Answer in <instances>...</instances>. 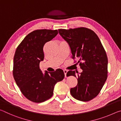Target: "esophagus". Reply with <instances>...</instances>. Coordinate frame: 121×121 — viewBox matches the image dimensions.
<instances>
[{"label":"esophagus","mask_w":121,"mask_h":121,"mask_svg":"<svg viewBox=\"0 0 121 121\" xmlns=\"http://www.w3.org/2000/svg\"><path fill=\"white\" fill-rule=\"evenodd\" d=\"M63 71H64V74H65V77H66V73H67V72H68V71H67L66 70H63Z\"/></svg>","instance_id":"obj_1"}]
</instances>
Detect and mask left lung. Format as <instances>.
<instances>
[{
	"label": "left lung",
	"mask_w": 121,
	"mask_h": 121,
	"mask_svg": "<svg viewBox=\"0 0 121 121\" xmlns=\"http://www.w3.org/2000/svg\"><path fill=\"white\" fill-rule=\"evenodd\" d=\"M58 31L70 45L72 58L79 59L78 63L82 70L77 77L74 71L67 73L68 77L73 76L78 80L77 86L71 88V94L82 101L92 100L99 93L107 78L108 58L105 50L98 35L90 29L79 27L59 29Z\"/></svg>",
	"instance_id": "left-lung-1"
}]
</instances>
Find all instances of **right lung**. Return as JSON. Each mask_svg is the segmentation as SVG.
<instances>
[{
  "instance_id": "1",
  "label": "right lung",
  "mask_w": 121,
  "mask_h": 121,
  "mask_svg": "<svg viewBox=\"0 0 121 121\" xmlns=\"http://www.w3.org/2000/svg\"><path fill=\"white\" fill-rule=\"evenodd\" d=\"M57 30L38 29L26 36L16 49L13 60L14 79L22 93L33 102H43L53 95L55 84L64 78L58 69L43 74L39 62L44 59L43 47L58 34Z\"/></svg>"
}]
</instances>
